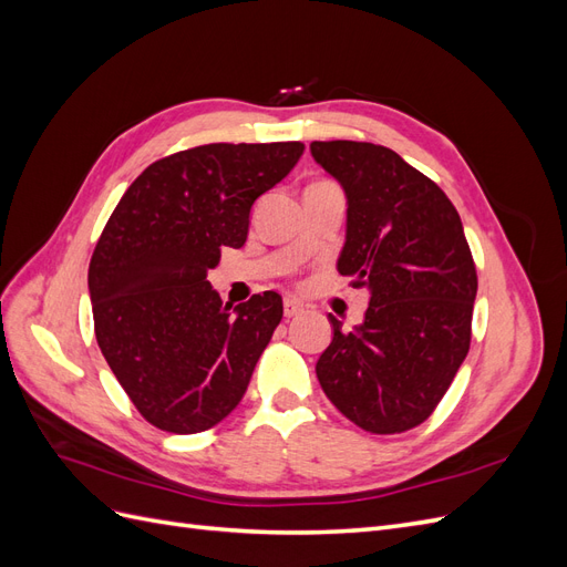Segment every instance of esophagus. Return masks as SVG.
I'll return each instance as SVG.
<instances>
[{"label":"esophagus","instance_id":"1","mask_svg":"<svg viewBox=\"0 0 567 567\" xmlns=\"http://www.w3.org/2000/svg\"><path fill=\"white\" fill-rule=\"evenodd\" d=\"M302 310H305V307L298 298H286L284 300V315L286 317H298V315H302Z\"/></svg>","mask_w":567,"mask_h":567}]
</instances>
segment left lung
<instances>
[{"label":"left lung","mask_w":567,"mask_h":567,"mask_svg":"<svg viewBox=\"0 0 567 567\" xmlns=\"http://www.w3.org/2000/svg\"><path fill=\"white\" fill-rule=\"evenodd\" d=\"M346 192L338 271L367 288L352 331L331 315L317 359L321 390L369 433H402L433 414L468 354L477 293L461 217L442 188L398 153L367 142H312Z\"/></svg>","instance_id":"8db88e82"}]
</instances>
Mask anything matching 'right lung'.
Here are the masks:
<instances>
[{"label": "right lung", "instance_id": "add662e5", "mask_svg": "<svg viewBox=\"0 0 567 567\" xmlns=\"http://www.w3.org/2000/svg\"><path fill=\"white\" fill-rule=\"evenodd\" d=\"M300 142L205 144L148 165L120 198L90 262L94 331L117 383L161 431L227 419L277 329L281 296L221 305L205 281L241 248L252 203L300 161Z\"/></svg>", "mask_w": 567, "mask_h": 567}]
</instances>
